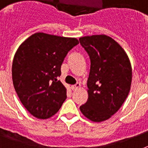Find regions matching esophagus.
I'll return each instance as SVG.
<instances>
[{"mask_svg":"<svg viewBox=\"0 0 148 148\" xmlns=\"http://www.w3.org/2000/svg\"><path fill=\"white\" fill-rule=\"evenodd\" d=\"M80 87H81V84L77 82V83H76L75 84H74V85H72L71 88L73 90H77L78 88H80Z\"/></svg>","mask_w":148,"mask_h":148,"instance_id":"esophagus-1","label":"esophagus"}]
</instances>
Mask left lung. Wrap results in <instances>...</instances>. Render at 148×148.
<instances>
[{"mask_svg": "<svg viewBox=\"0 0 148 148\" xmlns=\"http://www.w3.org/2000/svg\"><path fill=\"white\" fill-rule=\"evenodd\" d=\"M79 41L90 60L88 99L80 110L92 121H103L119 110L128 95L131 63L124 49L108 36H86Z\"/></svg>", "mask_w": 148, "mask_h": 148, "instance_id": "left-lung-1", "label": "left lung"}]
</instances>
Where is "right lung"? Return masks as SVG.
<instances>
[{"instance_id": "1", "label": "right lung", "mask_w": 148, "mask_h": 148, "mask_svg": "<svg viewBox=\"0 0 148 148\" xmlns=\"http://www.w3.org/2000/svg\"><path fill=\"white\" fill-rule=\"evenodd\" d=\"M78 44L76 38L36 33L18 47L13 60V84L34 117H52L66 100L67 90L58 77L68 51Z\"/></svg>"}]
</instances>
